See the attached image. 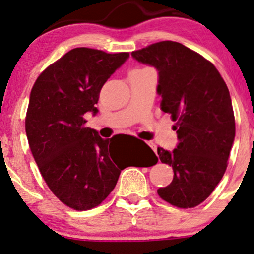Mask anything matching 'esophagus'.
I'll use <instances>...</instances> for the list:
<instances>
[{
  "mask_svg": "<svg viewBox=\"0 0 254 254\" xmlns=\"http://www.w3.org/2000/svg\"><path fill=\"white\" fill-rule=\"evenodd\" d=\"M149 145H150V147H151V149H152L153 151H155L156 153H157V146H156V145L153 144V142H149Z\"/></svg>",
  "mask_w": 254,
  "mask_h": 254,
  "instance_id": "34e87169",
  "label": "esophagus"
}]
</instances>
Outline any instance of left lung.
<instances>
[{
  "instance_id": "1",
  "label": "left lung",
  "mask_w": 254,
  "mask_h": 254,
  "mask_svg": "<svg viewBox=\"0 0 254 254\" xmlns=\"http://www.w3.org/2000/svg\"><path fill=\"white\" fill-rule=\"evenodd\" d=\"M132 56L157 69L161 109L176 122L178 146L157 150L174 170L172 184L158 189V195L176 207H194L226 173L235 138L229 90L211 62L181 43L158 42Z\"/></svg>"
}]
</instances>
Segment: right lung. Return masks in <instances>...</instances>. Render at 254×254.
<instances>
[{
  "label": "right lung",
  "instance_id": "add662e5",
  "mask_svg": "<svg viewBox=\"0 0 254 254\" xmlns=\"http://www.w3.org/2000/svg\"><path fill=\"white\" fill-rule=\"evenodd\" d=\"M128 58V53L75 48L43 70L31 90L25 120L31 152L51 192L78 211L98 206L121 170L132 165L114 136L102 139L84 119L98 112L101 89ZM145 149L152 162L142 159L133 167L157 163L146 144Z\"/></svg>",
  "mask_w": 254,
  "mask_h": 254
}]
</instances>
